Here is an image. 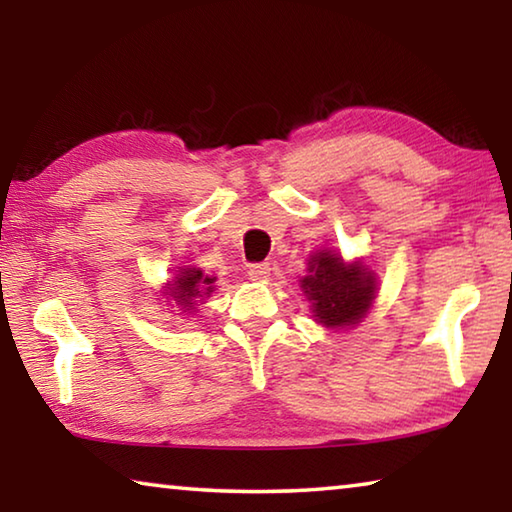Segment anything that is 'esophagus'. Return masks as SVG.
Wrapping results in <instances>:
<instances>
[{
  "instance_id": "34e87169",
  "label": "esophagus",
  "mask_w": 512,
  "mask_h": 512,
  "mask_svg": "<svg viewBox=\"0 0 512 512\" xmlns=\"http://www.w3.org/2000/svg\"><path fill=\"white\" fill-rule=\"evenodd\" d=\"M248 275L253 277V280H266V277L271 275V266H268L266 262L250 264V268H248Z\"/></svg>"
}]
</instances>
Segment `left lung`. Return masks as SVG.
I'll return each instance as SVG.
<instances>
[{
	"mask_svg": "<svg viewBox=\"0 0 512 512\" xmlns=\"http://www.w3.org/2000/svg\"><path fill=\"white\" fill-rule=\"evenodd\" d=\"M302 289L318 323L348 327L359 323L375 300V277L361 264L348 266L339 255L318 253L311 257Z\"/></svg>",
	"mask_w": 512,
	"mask_h": 512,
	"instance_id": "8db88e82",
	"label": "left lung"
}]
</instances>
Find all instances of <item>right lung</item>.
<instances>
[{
  "mask_svg": "<svg viewBox=\"0 0 512 512\" xmlns=\"http://www.w3.org/2000/svg\"><path fill=\"white\" fill-rule=\"evenodd\" d=\"M212 289L214 277L205 275L203 271H198V268H183L171 284V296L180 307H183V311H189L196 309V298L207 296V293H212Z\"/></svg>",
  "mask_w": 512,
  "mask_h": 512,
  "instance_id": "right-lung-1",
  "label": "right lung"
}]
</instances>
